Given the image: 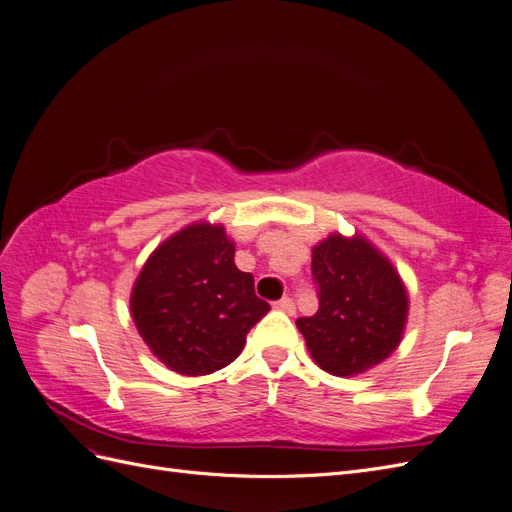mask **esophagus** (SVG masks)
I'll return each instance as SVG.
<instances>
[{
  "label": "esophagus",
  "instance_id": "esophagus-1",
  "mask_svg": "<svg viewBox=\"0 0 512 512\" xmlns=\"http://www.w3.org/2000/svg\"><path fill=\"white\" fill-rule=\"evenodd\" d=\"M275 309H280V312H284V314H294V301L290 299V297H284V299H280V301H275Z\"/></svg>",
  "mask_w": 512,
  "mask_h": 512
}]
</instances>
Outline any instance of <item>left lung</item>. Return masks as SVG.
<instances>
[{
  "mask_svg": "<svg viewBox=\"0 0 512 512\" xmlns=\"http://www.w3.org/2000/svg\"><path fill=\"white\" fill-rule=\"evenodd\" d=\"M318 312L297 327L316 365L333 376H356L399 346L408 320V292L391 260L365 237L333 232L312 250Z\"/></svg>",
  "mask_w": 512,
  "mask_h": 512,
  "instance_id": "1",
  "label": "left lung"
}]
</instances>
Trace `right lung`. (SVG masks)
<instances>
[{
  "instance_id": "1",
  "label": "right lung",
  "mask_w": 512,
  "mask_h": 512,
  "mask_svg": "<svg viewBox=\"0 0 512 512\" xmlns=\"http://www.w3.org/2000/svg\"><path fill=\"white\" fill-rule=\"evenodd\" d=\"M132 318L149 350L181 376L213 374L241 354L269 312L252 273L235 265L222 224L196 222L156 247L138 273Z\"/></svg>"
}]
</instances>
